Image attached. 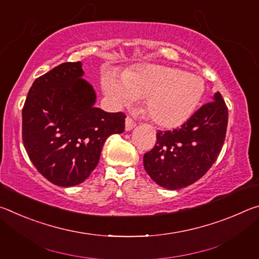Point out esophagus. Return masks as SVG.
<instances>
[{"label": "esophagus", "mask_w": 259, "mask_h": 259, "mask_svg": "<svg viewBox=\"0 0 259 259\" xmlns=\"http://www.w3.org/2000/svg\"><path fill=\"white\" fill-rule=\"evenodd\" d=\"M136 126V122L131 119V117H126L125 119V130L126 131H130V130H133L134 128Z\"/></svg>", "instance_id": "obj_1"}]
</instances>
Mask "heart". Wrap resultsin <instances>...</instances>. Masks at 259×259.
Instances as JSON below:
<instances>
[{
    "label": "heart",
    "instance_id": "obj_1",
    "mask_svg": "<svg viewBox=\"0 0 259 259\" xmlns=\"http://www.w3.org/2000/svg\"><path fill=\"white\" fill-rule=\"evenodd\" d=\"M103 90L116 105L143 98L150 119L162 128H176L186 122L204 94L202 78L179 68L143 65L122 74L121 81L107 74Z\"/></svg>",
    "mask_w": 259,
    "mask_h": 259
}]
</instances>
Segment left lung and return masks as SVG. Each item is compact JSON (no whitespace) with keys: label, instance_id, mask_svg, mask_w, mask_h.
Returning <instances> with one entry per match:
<instances>
[{"label":"left lung","instance_id":"1","mask_svg":"<svg viewBox=\"0 0 259 259\" xmlns=\"http://www.w3.org/2000/svg\"><path fill=\"white\" fill-rule=\"evenodd\" d=\"M229 111L222 95L201 106L185 123L157 131L156 144L144 155V168L168 190L186 187L203 176L217 160L226 136Z\"/></svg>","mask_w":259,"mask_h":259}]
</instances>
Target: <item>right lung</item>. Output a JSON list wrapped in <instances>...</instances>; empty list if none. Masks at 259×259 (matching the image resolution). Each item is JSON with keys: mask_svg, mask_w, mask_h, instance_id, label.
<instances>
[{"mask_svg": "<svg viewBox=\"0 0 259 259\" xmlns=\"http://www.w3.org/2000/svg\"><path fill=\"white\" fill-rule=\"evenodd\" d=\"M82 63H63L37 77L23 108V143L48 181L78 185L97 166L105 140L124 131V113L95 107L93 85Z\"/></svg>", "mask_w": 259, "mask_h": 259, "instance_id": "right-lung-1", "label": "right lung"}]
</instances>
